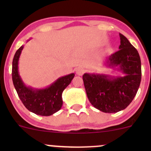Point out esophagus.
Here are the masks:
<instances>
[{"mask_svg": "<svg viewBox=\"0 0 151 151\" xmlns=\"http://www.w3.org/2000/svg\"><path fill=\"white\" fill-rule=\"evenodd\" d=\"M76 74L79 76H82L83 74H84V69L82 68H77L75 69Z\"/></svg>", "mask_w": 151, "mask_h": 151, "instance_id": "obj_1", "label": "esophagus"}]
</instances>
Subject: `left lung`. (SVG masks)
<instances>
[{
    "mask_svg": "<svg viewBox=\"0 0 151 151\" xmlns=\"http://www.w3.org/2000/svg\"><path fill=\"white\" fill-rule=\"evenodd\" d=\"M119 50L104 61V66L120 71L123 76L85 73L83 76L87 96L99 110L115 113L126 109L137 93L141 81V60L137 50L119 33Z\"/></svg>",
    "mask_w": 151,
    "mask_h": 151,
    "instance_id": "left-lung-1",
    "label": "left lung"
}]
</instances>
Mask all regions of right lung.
Returning a JSON list of instances; mask_svg holds the SVG:
<instances>
[{"label": "right lung", "instance_id": "1", "mask_svg": "<svg viewBox=\"0 0 151 151\" xmlns=\"http://www.w3.org/2000/svg\"><path fill=\"white\" fill-rule=\"evenodd\" d=\"M28 39V41H30ZM24 45L17 50L12 61V80L19 99L30 112L42 116H50L60 110L63 105L62 93L71 83L74 73L59 77L44 88H35L24 83L19 73V59Z\"/></svg>", "mask_w": 151, "mask_h": 151}]
</instances>
